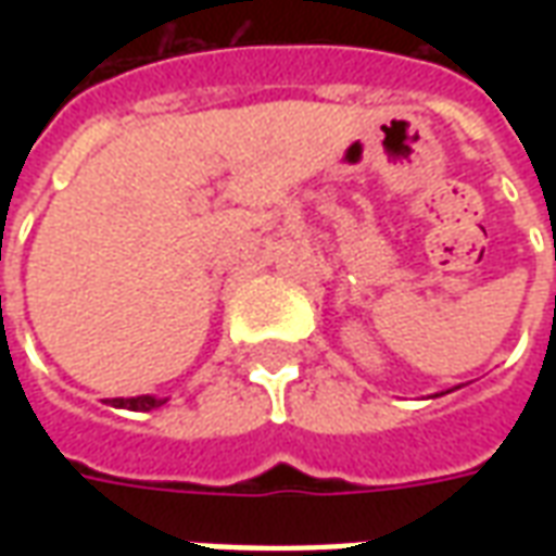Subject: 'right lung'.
<instances>
[{"label": "right lung", "mask_w": 556, "mask_h": 556, "mask_svg": "<svg viewBox=\"0 0 556 556\" xmlns=\"http://www.w3.org/2000/svg\"><path fill=\"white\" fill-rule=\"evenodd\" d=\"M115 408H127V410H151L163 405V399L154 396H134V399H113Z\"/></svg>", "instance_id": "1"}]
</instances>
